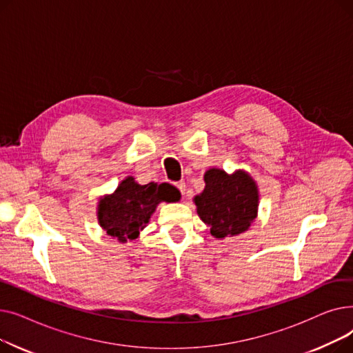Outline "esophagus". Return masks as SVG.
Returning a JSON list of instances; mask_svg holds the SVG:
<instances>
[{
    "mask_svg": "<svg viewBox=\"0 0 353 353\" xmlns=\"http://www.w3.org/2000/svg\"><path fill=\"white\" fill-rule=\"evenodd\" d=\"M176 188L181 192V194H184V192H186V183H184V181L181 180V181L176 183Z\"/></svg>",
    "mask_w": 353,
    "mask_h": 353,
    "instance_id": "obj_1",
    "label": "esophagus"
}]
</instances>
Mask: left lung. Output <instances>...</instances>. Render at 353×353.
I'll return each instance as SVG.
<instances>
[{"label":"left lung","instance_id":"8db88e82","mask_svg":"<svg viewBox=\"0 0 353 353\" xmlns=\"http://www.w3.org/2000/svg\"><path fill=\"white\" fill-rule=\"evenodd\" d=\"M205 190L193 201L203 223L212 236L225 239L242 234L254 221L259 210V188L245 170L232 174L212 167L205 173Z\"/></svg>","mask_w":353,"mask_h":353}]
</instances>
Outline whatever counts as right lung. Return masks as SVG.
I'll use <instances>...</instances> for the list:
<instances>
[{
	"mask_svg": "<svg viewBox=\"0 0 353 353\" xmlns=\"http://www.w3.org/2000/svg\"><path fill=\"white\" fill-rule=\"evenodd\" d=\"M176 192L180 193L167 183L139 184L134 177L128 176L113 193L99 199V225L120 243L133 242L161 201H176Z\"/></svg>",
	"mask_w": 353,
	"mask_h": 353,
	"instance_id": "1",
	"label": "right lung"
}]
</instances>
